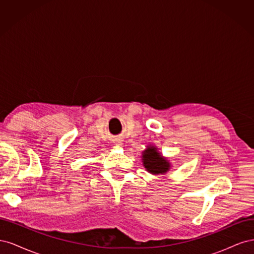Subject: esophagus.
Here are the masks:
<instances>
[{
    "mask_svg": "<svg viewBox=\"0 0 254 254\" xmlns=\"http://www.w3.org/2000/svg\"><path fill=\"white\" fill-rule=\"evenodd\" d=\"M118 145H123V143H122V141H120V142H118Z\"/></svg>",
    "mask_w": 254,
    "mask_h": 254,
    "instance_id": "obj_1",
    "label": "esophagus"
}]
</instances>
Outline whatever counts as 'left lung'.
Masks as SVG:
<instances>
[{"mask_svg":"<svg viewBox=\"0 0 254 254\" xmlns=\"http://www.w3.org/2000/svg\"><path fill=\"white\" fill-rule=\"evenodd\" d=\"M141 158L145 170L151 175H165L172 170L170 160H167V158L158 150L157 146L152 144L147 145V148L142 151Z\"/></svg>","mask_w":254,"mask_h":254,"instance_id":"left-lung-1","label":"left lung"}]
</instances>
